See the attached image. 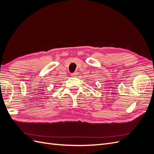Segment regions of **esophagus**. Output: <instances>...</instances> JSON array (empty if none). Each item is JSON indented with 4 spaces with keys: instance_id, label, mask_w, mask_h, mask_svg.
I'll use <instances>...</instances> for the list:
<instances>
[{
    "instance_id": "1",
    "label": "esophagus",
    "mask_w": 154,
    "mask_h": 154,
    "mask_svg": "<svg viewBox=\"0 0 154 154\" xmlns=\"http://www.w3.org/2000/svg\"><path fill=\"white\" fill-rule=\"evenodd\" d=\"M78 72H73V73H72V74H71V76H74V77H75V76H76L78 75Z\"/></svg>"
}]
</instances>
